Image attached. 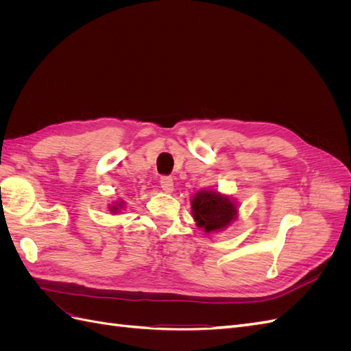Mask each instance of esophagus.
<instances>
[{"label": "esophagus", "instance_id": "esophagus-1", "mask_svg": "<svg viewBox=\"0 0 351 351\" xmlns=\"http://www.w3.org/2000/svg\"><path fill=\"white\" fill-rule=\"evenodd\" d=\"M159 184H161V189L165 193H171L174 190V182L171 177H161V180H159Z\"/></svg>", "mask_w": 351, "mask_h": 351}]
</instances>
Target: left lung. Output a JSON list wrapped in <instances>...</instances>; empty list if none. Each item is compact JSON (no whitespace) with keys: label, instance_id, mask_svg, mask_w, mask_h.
<instances>
[{"label":"left lung","instance_id":"8db88e82","mask_svg":"<svg viewBox=\"0 0 351 351\" xmlns=\"http://www.w3.org/2000/svg\"><path fill=\"white\" fill-rule=\"evenodd\" d=\"M236 202L214 190H200L192 199V214L199 228L214 232L227 228L237 218Z\"/></svg>","mask_w":351,"mask_h":351}]
</instances>
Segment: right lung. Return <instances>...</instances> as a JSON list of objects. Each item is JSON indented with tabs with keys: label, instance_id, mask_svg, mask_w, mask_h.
I'll return each mask as SVG.
<instances>
[{
	"label": "right lung",
	"instance_id": "right-lung-1",
	"mask_svg": "<svg viewBox=\"0 0 351 351\" xmlns=\"http://www.w3.org/2000/svg\"><path fill=\"white\" fill-rule=\"evenodd\" d=\"M121 206H123V202H120V204H117V205H112V206H110V209H111L112 212H117V210H119Z\"/></svg>",
	"mask_w": 351,
	"mask_h": 351
}]
</instances>
